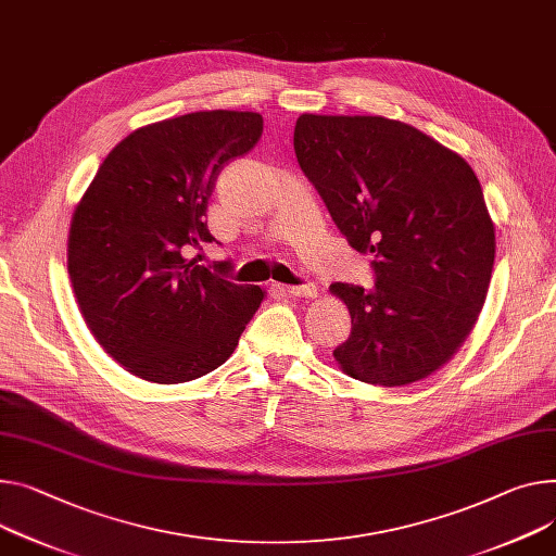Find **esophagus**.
<instances>
[{"instance_id": "1", "label": "esophagus", "mask_w": 556, "mask_h": 556, "mask_svg": "<svg viewBox=\"0 0 556 556\" xmlns=\"http://www.w3.org/2000/svg\"><path fill=\"white\" fill-rule=\"evenodd\" d=\"M282 291L291 293V295H298V298H316L318 295V289L316 285H298V287H282Z\"/></svg>"}]
</instances>
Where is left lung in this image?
<instances>
[{"label": "left lung", "instance_id": "left-lung-1", "mask_svg": "<svg viewBox=\"0 0 556 556\" xmlns=\"http://www.w3.org/2000/svg\"><path fill=\"white\" fill-rule=\"evenodd\" d=\"M293 149L336 227L374 255L371 289L329 285L352 316L338 367L382 388L432 376L475 329L494 267V223L472 166L382 115L303 113Z\"/></svg>", "mask_w": 556, "mask_h": 556}]
</instances>
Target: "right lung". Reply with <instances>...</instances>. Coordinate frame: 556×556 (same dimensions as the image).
I'll list each match as a JSON object with an SVG mask.
<instances>
[{"label":"right lung","instance_id":"add662e5","mask_svg":"<svg viewBox=\"0 0 556 556\" xmlns=\"http://www.w3.org/2000/svg\"><path fill=\"white\" fill-rule=\"evenodd\" d=\"M263 136V115L198 111L140 126L100 164L68 229L84 323L134 376L176 386L220 367L265 301L185 258L211 242L206 204L225 164ZM227 269V265H220Z\"/></svg>","mask_w":556,"mask_h":556}]
</instances>
